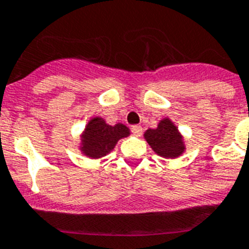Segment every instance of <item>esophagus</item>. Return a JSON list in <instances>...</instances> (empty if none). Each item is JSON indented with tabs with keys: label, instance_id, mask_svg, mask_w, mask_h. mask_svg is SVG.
Returning a JSON list of instances; mask_svg holds the SVG:
<instances>
[{
	"label": "esophagus",
	"instance_id": "obj_1",
	"mask_svg": "<svg viewBox=\"0 0 249 249\" xmlns=\"http://www.w3.org/2000/svg\"><path fill=\"white\" fill-rule=\"evenodd\" d=\"M142 131H143V129H142L141 125H133V126H131V133L134 135H137V137H141Z\"/></svg>",
	"mask_w": 249,
	"mask_h": 249
}]
</instances>
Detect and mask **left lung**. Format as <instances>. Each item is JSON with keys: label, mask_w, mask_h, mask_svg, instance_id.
I'll list each match as a JSON object with an SVG mask.
<instances>
[{"label": "left lung", "mask_w": 249, "mask_h": 249, "mask_svg": "<svg viewBox=\"0 0 249 249\" xmlns=\"http://www.w3.org/2000/svg\"><path fill=\"white\" fill-rule=\"evenodd\" d=\"M144 138L150 148L164 158H176L185 150L182 135L170 119L160 120L156 129H148Z\"/></svg>", "instance_id": "1"}]
</instances>
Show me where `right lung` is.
Wrapping results in <instances>:
<instances>
[{
	"label": "right lung",
	"mask_w": 249,
	"mask_h": 249,
	"mask_svg": "<svg viewBox=\"0 0 249 249\" xmlns=\"http://www.w3.org/2000/svg\"><path fill=\"white\" fill-rule=\"evenodd\" d=\"M129 134V129L120 123L108 125L102 118H92L81 137V150L89 158H101L114 149L118 141Z\"/></svg>",
	"instance_id": "1"
}]
</instances>
